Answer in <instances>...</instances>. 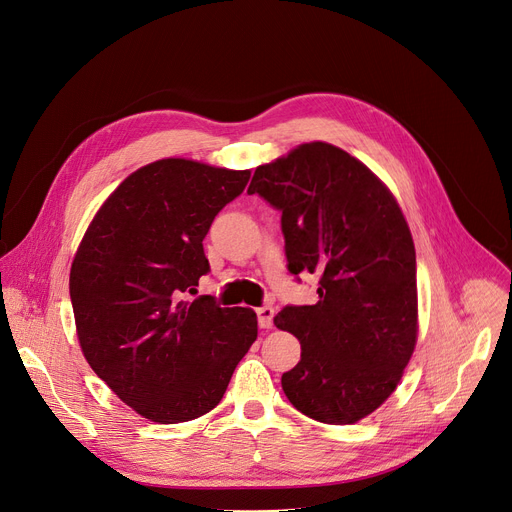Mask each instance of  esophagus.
Here are the masks:
<instances>
[{
    "instance_id": "1",
    "label": "esophagus",
    "mask_w": 512,
    "mask_h": 512,
    "mask_svg": "<svg viewBox=\"0 0 512 512\" xmlns=\"http://www.w3.org/2000/svg\"><path fill=\"white\" fill-rule=\"evenodd\" d=\"M255 313H257L259 327H261V329H271V325H274V315H276V311L271 309V306H259V309H257Z\"/></svg>"
}]
</instances>
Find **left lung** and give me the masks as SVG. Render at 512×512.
<instances>
[{
  "label": "left lung",
  "mask_w": 512,
  "mask_h": 512,
  "mask_svg": "<svg viewBox=\"0 0 512 512\" xmlns=\"http://www.w3.org/2000/svg\"><path fill=\"white\" fill-rule=\"evenodd\" d=\"M247 193L282 212L290 274H319L317 304H288L274 319L302 348L282 389L304 416L354 424L395 391L414 354L412 232L389 189L325 142L257 166Z\"/></svg>",
  "instance_id": "1"
}]
</instances>
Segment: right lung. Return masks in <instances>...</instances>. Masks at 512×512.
I'll list each match as a JSON object with an SVG mask.
<instances>
[{
    "instance_id": "1",
    "label": "right lung",
    "mask_w": 512,
    "mask_h": 512,
    "mask_svg": "<svg viewBox=\"0 0 512 512\" xmlns=\"http://www.w3.org/2000/svg\"><path fill=\"white\" fill-rule=\"evenodd\" d=\"M249 177L183 158L152 162L102 203L74 257L82 352L98 379L152 422L214 410L257 339L251 309H222L214 296L185 300L210 271L203 238Z\"/></svg>"
}]
</instances>
